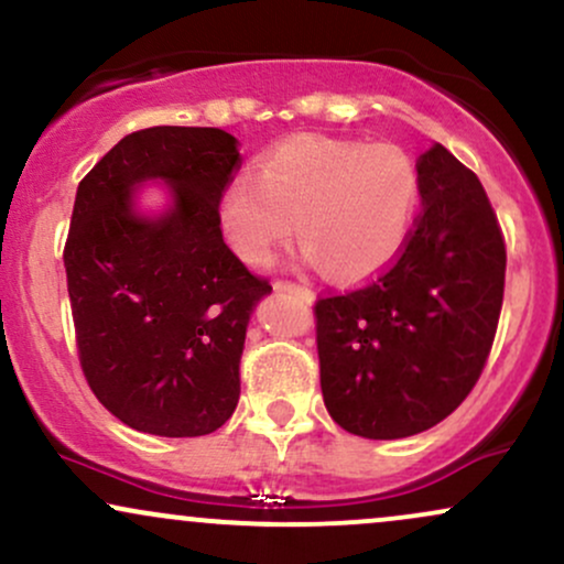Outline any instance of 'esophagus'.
Instances as JSON below:
<instances>
[{
  "label": "esophagus",
  "instance_id": "obj_1",
  "mask_svg": "<svg viewBox=\"0 0 564 564\" xmlns=\"http://www.w3.org/2000/svg\"><path fill=\"white\" fill-rule=\"evenodd\" d=\"M275 291H289V294L302 296L304 302H313V291H310L307 286H302V283H294V281H275Z\"/></svg>",
  "mask_w": 564,
  "mask_h": 564
}]
</instances>
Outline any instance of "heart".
Instances as JSON below:
<instances>
[{
    "label": "heart",
    "instance_id": "obj_1",
    "mask_svg": "<svg viewBox=\"0 0 564 564\" xmlns=\"http://www.w3.org/2000/svg\"><path fill=\"white\" fill-rule=\"evenodd\" d=\"M422 177L390 142L294 138L264 153L217 198L232 254L262 268L294 232L336 281H364L398 260L416 225Z\"/></svg>",
    "mask_w": 564,
    "mask_h": 564
}]
</instances>
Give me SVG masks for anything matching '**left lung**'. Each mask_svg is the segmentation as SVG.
I'll return each mask as SVG.
<instances>
[{
  "instance_id": "1",
  "label": "left lung",
  "mask_w": 564,
  "mask_h": 564,
  "mask_svg": "<svg viewBox=\"0 0 564 564\" xmlns=\"http://www.w3.org/2000/svg\"><path fill=\"white\" fill-rule=\"evenodd\" d=\"M416 166L424 209L392 268L315 304L323 403L368 440L451 416L480 379L501 315L507 249L480 180L440 142Z\"/></svg>"
}]
</instances>
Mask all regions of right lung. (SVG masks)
Listing matches in <instances>:
<instances>
[{"instance_id": "add662e5", "label": "right lung", "mask_w": 564, "mask_h": 564, "mask_svg": "<svg viewBox=\"0 0 564 564\" xmlns=\"http://www.w3.org/2000/svg\"><path fill=\"white\" fill-rule=\"evenodd\" d=\"M241 164L215 127L127 134L79 183L63 262L79 360L119 422L159 437L209 435L241 394L246 328L273 286L217 228V198ZM167 185L161 213L137 191Z\"/></svg>"}]
</instances>
